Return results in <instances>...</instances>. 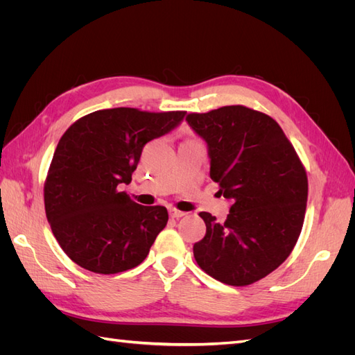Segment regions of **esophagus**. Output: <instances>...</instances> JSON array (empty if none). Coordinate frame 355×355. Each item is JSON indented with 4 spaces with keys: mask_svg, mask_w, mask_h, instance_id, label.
I'll use <instances>...</instances> for the list:
<instances>
[{
    "mask_svg": "<svg viewBox=\"0 0 355 355\" xmlns=\"http://www.w3.org/2000/svg\"><path fill=\"white\" fill-rule=\"evenodd\" d=\"M168 214H170V218H173V219H179V218H182V216H185L184 211H180V210L173 209V207L168 209Z\"/></svg>",
    "mask_w": 355,
    "mask_h": 355,
    "instance_id": "esophagus-1",
    "label": "esophagus"
}]
</instances>
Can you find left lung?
<instances>
[{"instance_id":"left-lung-1","label":"left lung","mask_w":355,"mask_h":355,"mask_svg":"<svg viewBox=\"0 0 355 355\" xmlns=\"http://www.w3.org/2000/svg\"><path fill=\"white\" fill-rule=\"evenodd\" d=\"M187 121L207 144L218 194L232 201L222 223L200 213L207 230L194 244V257L220 283L252 284L293 250L306 210V171L270 115L232 105L189 114Z\"/></svg>"}]
</instances>
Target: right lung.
Here are the masks:
<instances>
[{
  "mask_svg": "<svg viewBox=\"0 0 355 355\" xmlns=\"http://www.w3.org/2000/svg\"><path fill=\"white\" fill-rule=\"evenodd\" d=\"M185 115L101 110L63 133L44 184V204L71 261L96 274L123 272L145 261L167 225V209L141 206L120 188L130 184L144 146L173 130Z\"/></svg>",
  "mask_w": 355,
  "mask_h": 355,
  "instance_id": "obj_1",
  "label": "right lung"
}]
</instances>
